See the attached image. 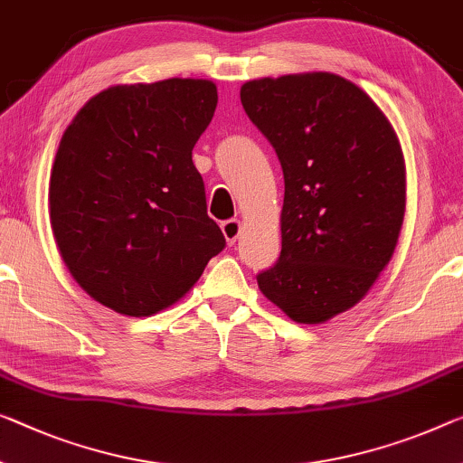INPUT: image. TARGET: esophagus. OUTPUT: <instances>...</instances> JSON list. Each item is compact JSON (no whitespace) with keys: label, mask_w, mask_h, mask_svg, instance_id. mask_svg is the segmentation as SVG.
<instances>
[{"label":"esophagus","mask_w":463,"mask_h":463,"mask_svg":"<svg viewBox=\"0 0 463 463\" xmlns=\"http://www.w3.org/2000/svg\"><path fill=\"white\" fill-rule=\"evenodd\" d=\"M222 232L227 240V244H233L241 232V223L238 222V219H227V222L222 223Z\"/></svg>","instance_id":"34e87169"}]
</instances>
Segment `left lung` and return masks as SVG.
<instances>
[{
  "mask_svg": "<svg viewBox=\"0 0 463 463\" xmlns=\"http://www.w3.org/2000/svg\"><path fill=\"white\" fill-rule=\"evenodd\" d=\"M240 99L286 182L279 260L256 281L291 321L326 323L393 256L405 213L400 140L364 90L331 72L259 78Z\"/></svg>",
  "mask_w": 463,
  "mask_h": 463,
  "instance_id": "8db88e82",
  "label": "left lung"
}]
</instances>
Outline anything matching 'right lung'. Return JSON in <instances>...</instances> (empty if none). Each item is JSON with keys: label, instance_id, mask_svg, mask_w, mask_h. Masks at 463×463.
Here are the masks:
<instances>
[{"label": "right lung", "instance_id": "obj_1", "mask_svg": "<svg viewBox=\"0 0 463 463\" xmlns=\"http://www.w3.org/2000/svg\"><path fill=\"white\" fill-rule=\"evenodd\" d=\"M217 87L203 78L116 84L76 113L49 182L55 244L78 286L124 317L182 300L225 248L192 148Z\"/></svg>", "mask_w": 463, "mask_h": 463}]
</instances>
